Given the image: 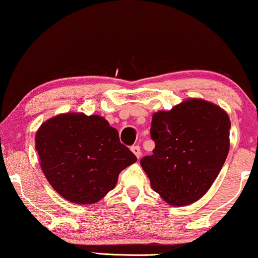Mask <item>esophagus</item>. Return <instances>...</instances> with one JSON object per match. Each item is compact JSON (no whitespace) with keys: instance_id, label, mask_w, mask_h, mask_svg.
Instances as JSON below:
<instances>
[{"instance_id":"34e87169","label":"esophagus","mask_w":258,"mask_h":258,"mask_svg":"<svg viewBox=\"0 0 258 258\" xmlns=\"http://www.w3.org/2000/svg\"><path fill=\"white\" fill-rule=\"evenodd\" d=\"M131 151L133 152L134 154H136V157L139 159L141 157V151H140V147L138 146V145H136V146H132L131 147Z\"/></svg>"}]
</instances>
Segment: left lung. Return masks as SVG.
I'll return each mask as SVG.
<instances>
[{"label": "left lung", "instance_id": "obj_1", "mask_svg": "<svg viewBox=\"0 0 258 258\" xmlns=\"http://www.w3.org/2000/svg\"><path fill=\"white\" fill-rule=\"evenodd\" d=\"M227 112L203 99L184 100L153 114V154L140 165L152 188L170 206L190 205L205 195L229 152Z\"/></svg>", "mask_w": 258, "mask_h": 258}]
</instances>
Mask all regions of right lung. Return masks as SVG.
<instances>
[{"label": "right lung", "mask_w": 258, "mask_h": 258, "mask_svg": "<svg viewBox=\"0 0 258 258\" xmlns=\"http://www.w3.org/2000/svg\"><path fill=\"white\" fill-rule=\"evenodd\" d=\"M36 151L46 180L65 200L93 205L117 184L137 157L100 115L64 113L38 128Z\"/></svg>", "instance_id": "add662e5"}]
</instances>
